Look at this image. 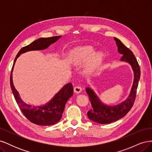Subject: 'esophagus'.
Masks as SVG:
<instances>
[{
  "label": "esophagus",
  "instance_id": "34e87169",
  "mask_svg": "<svg viewBox=\"0 0 152 152\" xmlns=\"http://www.w3.org/2000/svg\"><path fill=\"white\" fill-rule=\"evenodd\" d=\"M74 92L75 93H80V92L82 91V88H81V87H80V86H75L74 87Z\"/></svg>",
  "mask_w": 152,
  "mask_h": 152
}]
</instances>
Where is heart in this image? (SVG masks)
<instances>
[{"label": "heart", "instance_id": "b5f03b06", "mask_svg": "<svg viewBox=\"0 0 152 152\" xmlns=\"http://www.w3.org/2000/svg\"><path fill=\"white\" fill-rule=\"evenodd\" d=\"M94 48L91 45L77 48L70 53L71 61L76 65H81L87 61L85 72L89 73L100 65L103 58L102 52H94Z\"/></svg>", "mask_w": 152, "mask_h": 152}]
</instances>
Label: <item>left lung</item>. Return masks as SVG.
Listing matches in <instances>:
<instances>
[{
	"label": "left lung",
	"mask_w": 152,
	"mask_h": 152,
	"mask_svg": "<svg viewBox=\"0 0 152 152\" xmlns=\"http://www.w3.org/2000/svg\"><path fill=\"white\" fill-rule=\"evenodd\" d=\"M118 51L122 54L121 61H125L131 65L134 71V79L131 93L127 99L124 102L113 107L103 104L96 96L94 91L87 87L86 91L89 96L92 108L87 112V116L91 121L102 124H107L119 120L130 111L135 102L136 91L140 78V68L137 59L131 50L122 43L120 40L115 37Z\"/></svg>",
	"instance_id": "left-lung-1"
}]
</instances>
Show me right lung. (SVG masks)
Here are the masks:
<instances>
[{"label": "right lung", "instance_id": "1", "mask_svg": "<svg viewBox=\"0 0 152 152\" xmlns=\"http://www.w3.org/2000/svg\"><path fill=\"white\" fill-rule=\"evenodd\" d=\"M61 37V35H59L48 38H40L26 46L22 48L16 55L12 67L10 75V84L14 96L24 115L31 122L37 125H54L61 120L65 104L73 94V86L71 83L66 84L45 105L42 107H34V106L27 104L23 102L20 97L19 93L14 86L12 77L13 68L17 58L20 56L21 54L30 51V50L46 49L50 44L56 42Z\"/></svg>", "mask_w": 152, "mask_h": 152}]
</instances>
